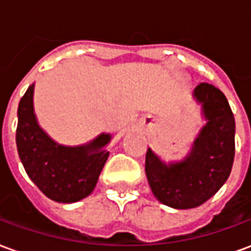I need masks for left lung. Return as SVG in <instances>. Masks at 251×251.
<instances>
[{"label": "left lung", "mask_w": 251, "mask_h": 251, "mask_svg": "<svg viewBox=\"0 0 251 251\" xmlns=\"http://www.w3.org/2000/svg\"><path fill=\"white\" fill-rule=\"evenodd\" d=\"M204 125L189 152L179 161H164L148 148L145 174L153 195L163 204L188 210L203 204L230 176L235 153V120L225 94L208 83L194 90Z\"/></svg>", "instance_id": "1"}]
</instances>
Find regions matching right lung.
I'll return each mask as SVG.
<instances>
[{
	"label": "right lung",
	"mask_w": 251,
	"mask_h": 251,
	"mask_svg": "<svg viewBox=\"0 0 251 251\" xmlns=\"http://www.w3.org/2000/svg\"><path fill=\"white\" fill-rule=\"evenodd\" d=\"M35 83L21 98L17 110L16 142L29 179L47 198L59 203H75L87 198L97 185L109 157L113 136L100 133L90 142L68 147L56 142L39 124L33 106Z\"/></svg>",
	"instance_id": "obj_1"
}]
</instances>
